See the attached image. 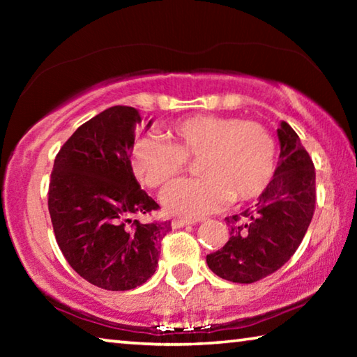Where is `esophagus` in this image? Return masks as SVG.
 Segmentation results:
<instances>
[{
  "mask_svg": "<svg viewBox=\"0 0 357 357\" xmlns=\"http://www.w3.org/2000/svg\"><path fill=\"white\" fill-rule=\"evenodd\" d=\"M192 223H197V220L195 219H183V217H178V219L172 220V227L173 228H181V227L192 225Z\"/></svg>",
  "mask_w": 357,
  "mask_h": 357,
  "instance_id": "obj_1",
  "label": "esophagus"
}]
</instances>
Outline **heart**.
<instances>
[{"mask_svg": "<svg viewBox=\"0 0 357 357\" xmlns=\"http://www.w3.org/2000/svg\"><path fill=\"white\" fill-rule=\"evenodd\" d=\"M168 135L138 137L130 149L132 172L149 189L164 187L178 176L187 159H197L200 178L181 179L164 192L167 211L202 217L228 202L255 200L273 183L277 144L257 121L193 114L174 123Z\"/></svg>", "mask_w": 357, "mask_h": 357, "instance_id": "heart-1", "label": "heart"}]
</instances>
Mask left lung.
Returning <instances> with one entry per match:
<instances>
[{"mask_svg":"<svg viewBox=\"0 0 357 357\" xmlns=\"http://www.w3.org/2000/svg\"><path fill=\"white\" fill-rule=\"evenodd\" d=\"M279 167L255 206L225 217L228 243L209 253V269L234 283H253L280 269L298 250L315 213V167L291 126L282 121Z\"/></svg>","mask_w":357,"mask_h":357,"instance_id":"1","label":"left lung"}]
</instances>
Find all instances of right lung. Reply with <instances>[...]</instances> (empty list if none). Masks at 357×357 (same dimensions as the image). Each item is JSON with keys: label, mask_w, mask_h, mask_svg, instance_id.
<instances>
[{"label": "right lung", "mask_w": 357, "mask_h": 357, "mask_svg": "<svg viewBox=\"0 0 357 357\" xmlns=\"http://www.w3.org/2000/svg\"><path fill=\"white\" fill-rule=\"evenodd\" d=\"M134 107L114 105L82 124L55 157L48 213L70 268L93 285L126 291L155 273L170 222L137 220L159 209L137 183L130 165ZM153 121H149V129Z\"/></svg>", "instance_id": "1"}]
</instances>
